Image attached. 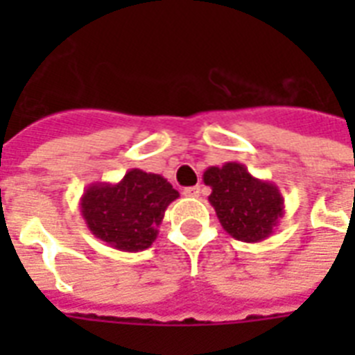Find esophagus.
I'll return each mask as SVG.
<instances>
[{"label":"esophagus","instance_id":"1","mask_svg":"<svg viewBox=\"0 0 355 355\" xmlns=\"http://www.w3.org/2000/svg\"><path fill=\"white\" fill-rule=\"evenodd\" d=\"M200 193H202V188H200V186H189V188L184 189V195H186V197H199Z\"/></svg>","mask_w":355,"mask_h":355}]
</instances>
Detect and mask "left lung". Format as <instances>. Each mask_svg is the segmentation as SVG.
Segmentation results:
<instances>
[{"label":"left lung","mask_w":355,"mask_h":355,"mask_svg":"<svg viewBox=\"0 0 355 355\" xmlns=\"http://www.w3.org/2000/svg\"><path fill=\"white\" fill-rule=\"evenodd\" d=\"M202 180L211 188L208 200L221 227L237 241H263L284 217L278 186L252 177L243 164L227 162L221 167H208Z\"/></svg>","instance_id":"8db88e82"}]
</instances>
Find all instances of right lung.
<instances>
[{
    "instance_id": "add662e5",
    "label": "right lung",
    "mask_w": 355,
    "mask_h": 355,
    "mask_svg": "<svg viewBox=\"0 0 355 355\" xmlns=\"http://www.w3.org/2000/svg\"><path fill=\"white\" fill-rule=\"evenodd\" d=\"M177 189L156 173L130 169L119 182H94L80 197V216L97 239L123 252H139L158 236Z\"/></svg>"
}]
</instances>
